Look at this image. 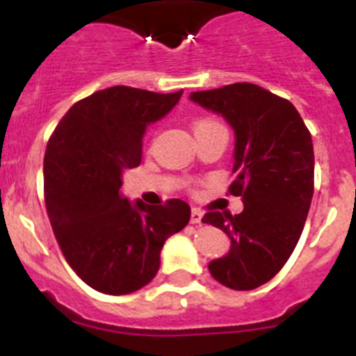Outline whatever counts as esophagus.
Returning a JSON list of instances; mask_svg holds the SVG:
<instances>
[{"mask_svg":"<svg viewBox=\"0 0 356 356\" xmlns=\"http://www.w3.org/2000/svg\"><path fill=\"white\" fill-rule=\"evenodd\" d=\"M201 221H203V212L200 209H193V212H191V222L193 225H200Z\"/></svg>","mask_w":356,"mask_h":356,"instance_id":"34e87169","label":"esophagus"}]
</instances>
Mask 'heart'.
<instances>
[{
  "label": "heart",
  "mask_w": 356,
  "mask_h": 356,
  "mask_svg": "<svg viewBox=\"0 0 356 356\" xmlns=\"http://www.w3.org/2000/svg\"><path fill=\"white\" fill-rule=\"evenodd\" d=\"M219 128H222V124L219 121H216V119H212V118H200V119H196V121H194V124H193L194 135L201 134V131L219 130Z\"/></svg>",
  "instance_id": "b5f03b06"
}]
</instances>
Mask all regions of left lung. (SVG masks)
<instances>
[{
    "instance_id": "1",
    "label": "left lung",
    "mask_w": 356,
    "mask_h": 356,
    "mask_svg": "<svg viewBox=\"0 0 356 356\" xmlns=\"http://www.w3.org/2000/svg\"><path fill=\"white\" fill-rule=\"evenodd\" d=\"M188 97L234 128L228 191L244 201L237 216L213 210L203 217L232 242L209 271L225 287L251 291L285 266L301 237L314 196L312 137L291 102L254 83L225 85Z\"/></svg>"
}]
</instances>
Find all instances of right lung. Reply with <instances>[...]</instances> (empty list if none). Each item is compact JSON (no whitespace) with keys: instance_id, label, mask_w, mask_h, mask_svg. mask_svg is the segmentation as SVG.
Instances as JSON below:
<instances>
[{"instance_id":"1","label":"right lung","mask_w":356,"mask_h":356,"mask_svg":"<svg viewBox=\"0 0 356 356\" xmlns=\"http://www.w3.org/2000/svg\"><path fill=\"white\" fill-rule=\"evenodd\" d=\"M181 92L110 87L74 103L44 155V200L69 266L103 294L139 291L155 278L160 251L187 226L181 200L147 207L121 194L122 175L140 165L147 124L169 114Z\"/></svg>"}]
</instances>
